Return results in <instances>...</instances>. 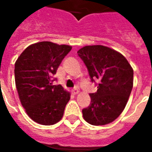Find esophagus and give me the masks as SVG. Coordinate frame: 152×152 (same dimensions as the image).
<instances>
[{
  "label": "esophagus",
  "instance_id": "obj_1",
  "mask_svg": "<svg viewBox=\"0 0 152 152\" xmlns=\"http://www.w3.org/2000/svg\"><path fill=\"white\" fill-rule=\"evenodd\" d=\"M72 92L73 94H77L79 93V90H78V89H77V88H74V89L72 90Z\"/></svg>",
  "mask_w": 152,
  "mask_h": 152
}]
</instances>
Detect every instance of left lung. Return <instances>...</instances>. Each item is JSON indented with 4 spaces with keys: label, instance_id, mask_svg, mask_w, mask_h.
Masks as SVG:
<instances>
[{
    "label": "left lung",
    "instance_id": "1",
    "mask_svg": "<svg viewBox=\"0 0 152 152\" xmlns=\"http://www.w3.org/2000/svg\"><path fill=\"white\" fill-rule=\"evenodd\" d=\"M90 80H99L97 92L89 94L91 102L82 110L83 117L92 125L114 121L126 106L133 89L134 70L121 53L103 45H88L77 51Z\"/></svg>",
    "mask_w": 152,
    "mask_h": 152
}]
</instances>
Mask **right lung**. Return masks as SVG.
Returning <instances> with one entry per match:
<instances>
[{
    "label": "right lung",
    "instance_id": "1",
    "mask_svg": "<svg viewBox=\"0 0 152 152\" xmlns=\"http://www.w3.org/2000/svg\"><path fill=\"white\" fill-rule=\"evenodd\" d=\"M72 46L50 41L26 48L15 65V85L22 105L32 121L43 125L62 119L70 93L61 85L53 86V76Z\"/></svg>",
    "mask_w": 152,
    "mask_h": 152
}]
</instances>
